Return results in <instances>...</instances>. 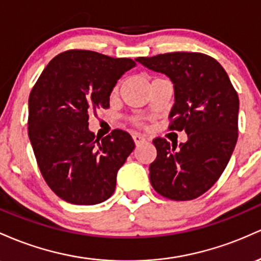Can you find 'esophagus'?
Masks as SVG:
<instances>
[{
  "mask_svg": "<svg viewBox=\"0 0 261 261\" xmlns=\"http://www.w3.org/2000/svg\"><path fill=\"white\" fill-rule=\"evenodd\" d=\"M133 140H134V143L138 145V144H140V143H144L145 138L144 137L140 136V134H133Z\"/></svg>",
  "mask_w": 261,
  "mask_h": 261,
  "instance_id": "obj_1",
  "label": "esophagus"
}]
</instances>
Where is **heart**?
<instances>
[{"label":"heart","mask_w":261,"mask_h":261,"mask_svg":"<svg viewBox=\"0 0 261 261\" xmlns=\"http://www.w3.org/2000/svg\"><path fill=\"white\" fill-rule=\"evenodd\" d=\"M116 91H117V89H116V90H115V92H116Z\"/></svg>","instance_id":"heart-1"}]
</instances>
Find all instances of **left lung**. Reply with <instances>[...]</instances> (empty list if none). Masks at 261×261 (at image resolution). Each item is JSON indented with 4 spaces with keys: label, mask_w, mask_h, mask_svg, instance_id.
<instances>
[{
    "label": "left lung",
    "mask_w": 261,
    "mask_h": 261,
    "mask_svg": "<svg viewBox=\"0 0 261 261\" xmlns=\"http://www.w3.org/2000/svg\"><path fill=\"white\" fill-rule=\"evenodd\" d=\"M137 61L174 84L169 129L185 130L180 145L155 138L149 166L155 191L174 201L197 198L216 184L238 139L239 98L221 64L202 53H166Z\"/></svg>",
    "instance_id": "8db88e82"
}]
</instances>
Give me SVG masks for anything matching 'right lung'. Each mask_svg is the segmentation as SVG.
I'll return each mask as SVG.
<instances>
[{"instance_id":"add662e5","label":"right lung","mask_w":261,"mask_h":261,"mask_svg":"<svg viewBox=\"0 0 261 261\" xmlns=\"http://www.w3.org/2000/svg\"><path fill=\"white\" fill-rule=\"evenodd\" d=\"M128 58L91 50L57 55L29 95L28 136L44 180L72 204H97L115 192L117 172L133 151L127 132L96 138L89 117L110 107V95L125 71Z\"/></svg>"}]
</instances>
